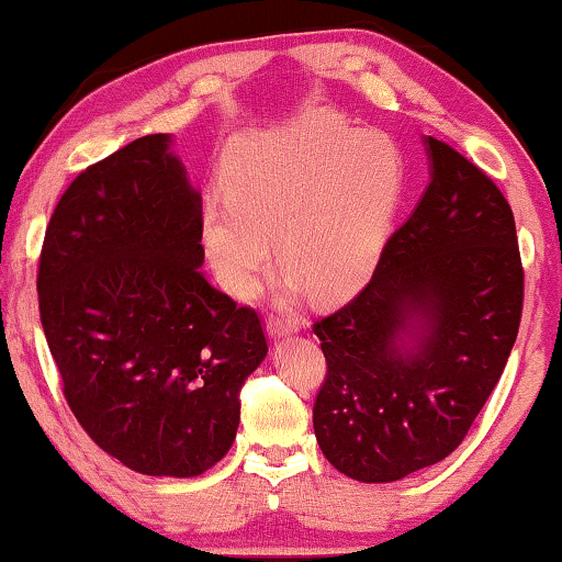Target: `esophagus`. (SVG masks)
Wrapping results in <instances>:
<instances>
[{
	"instance_id": "obj_1",
	"label": "esophagus",
	"mask_w": 562,
	"mask_h": 562,
	"mask_svg": "<svg viewBox=\"0 0 562 562\" xmlns=\"http://www.w3.org/2000/svg\"><path fill=\"white\" fill-rule=\"evenodd\" d=\"M266 329H269L271 336H291L299 331V322L293 316L269 314V318H266Z\"/></svg>"
}]
</instances>
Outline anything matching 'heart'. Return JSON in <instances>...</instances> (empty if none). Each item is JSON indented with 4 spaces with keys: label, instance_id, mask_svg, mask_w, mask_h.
I'll use <instances>...</instances> for the list:
<instances>
[{
    "label": "heart",
    "instance_id": "1",
    "mask_svg": "<svg viewBox=\"0 0 562 562\" xmlns=\"http://www.w3.org/2000/svg\"><path fill=\"white\" fill-rule=\"evenodd\" d=\"M223 191L201 209L211 269L251 299L273 261L316 299L359 291L379 266L404 195V158L390 135L334 117H299L238 137Z\"/></svg>",
    "mask_w": 562,
    "mask_h": 562
}]
</instances>
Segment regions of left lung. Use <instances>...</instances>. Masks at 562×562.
<instances>
[{
    "label": "left lung",
    "mask_w": 562,
    "mask_h": 562,
    "mask_svg": "<svg viewBox=\"0 0 562 562\" xmlns=\"http://www.w3.org/2000/svg\"><path fill=\"white\" fill-rule=\"evenodd\" d=\"M429 186L371 281L314 324L326 357L314 431L359 482L452 454L503 376L522 314L510 203L477 166L425 137Z\"/></svg>",
    "instance_id": "8db88e82"
}]
</instances>
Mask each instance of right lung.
Listing matches in <instances>:
<instances>
[{"mask_svg":"<svg viewBox=\"0 0 562 562\" xmlns=\"http://www.w3.org/2000/svg\"><path fill=\"white\" fill-rule=\"evenodd\" d=\"M145 135L59 198L40 256V318L92 442L150 477H198L231 450L238 392L269 353L254 308L213 289L201 193Z\"/></svg>","mask_w":562,"mask_h":562,"instance_id":"1","label":"right lung"}]
</instances>
